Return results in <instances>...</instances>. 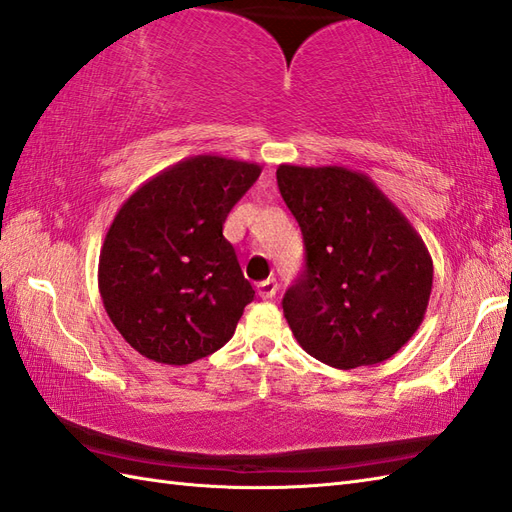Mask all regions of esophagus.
Instances as JSON below:
<instances>
[{
	"mask_svg": "<svg viewBox=\"0 0 512 512\" xmlns=\"http://www.w3.org/2000/svg\"><path fill=\"white\" fill-rule=\"evenodd\" d=\"M278 291V282L274 278H267L263 282H258V295L260 298H274Z\"/></svg>",
	"mask_w": 512,
	"mask_h": 512,
	"instance_id": "obj_1",
	"label": "esophagus"
}]
</instances>
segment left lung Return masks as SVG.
Listing matches in <instances>:
<instances>
[{
    "instance_id": "left-lung-1",
    "label": "left lung",
    "mask_w": 512,
    "mask_h": 512,
    "mask_svg": "<svg viewBox=\"0 0 512 512\" xmlns=\"http://www.w3.org/2000/svg\"><path fill=\"white\" fill-rule=\"evenodd\" d=\"M304 238V271L282 298L298 344L339 370L374 366L423 322L434 263L405 214L344 166L276 170Z\"/></svg>"
}]
</instances>
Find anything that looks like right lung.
<instances>
[{
	"label": "right lung",
	"instance_id": "right-lung-1",
	"mask_svg": "<svg viewBox=\"0 0 512 512\" xmlns=\"http://www.w3.org/2000/svg\"><path fill=\"white\" fill-rule=\"evenodd\" d=\"M260 170L195 155L122 203L100 249L98 289L113 326L146 359L186 366L230 342L254 289L223 223Z\"/></svg>",
	"mask_w": 512,
	"mask_h": 512
}]
</instances>
